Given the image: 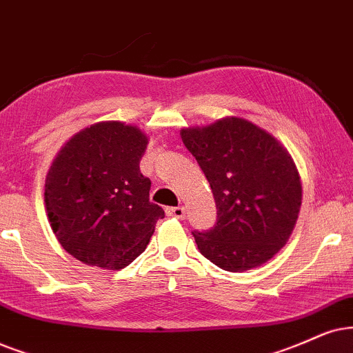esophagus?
<instances>
[{
    "mask_svg": "<svg viewBox=\"0 0 353 353\" xmlns=\"http://www.w3.org/2000/svg\"><path fill=\"white\" fill-rule=\"evenodd\" d=\"M166 212H168L169 216L177 218V220H184V216H185L184 207H172V208H168Z\"/></svg>",
    "mask_w": 353,
    "mask_h": 353,
    "instance_id": "1",
    "label": "esophagus"
}]
</instances>
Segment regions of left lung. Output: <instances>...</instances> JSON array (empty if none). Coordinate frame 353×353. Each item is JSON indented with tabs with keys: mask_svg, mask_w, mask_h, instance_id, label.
<instances>
[{
	"mask_svg": "<svg viewBox=\"0 0 353 353\" xmlns=\"http://www.w3.org/2000/svg\"><path fill=\"white\" fill-rule=\"evenodd\" d=\"M212 187L216 225L195 231L199 251L228 272L261 267L282 249L301 207V179L282 141L243 117L226 115L181 130Z\"/></svg>",
	"mask_w": 353,
	"mask_h": 353,
	"instance_id": "obj_1",
	"label": "left lung"
}]
</instances>
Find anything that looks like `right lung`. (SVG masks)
Wrapping results in <instances>:
<instances>
[{"label": "right lung", "instance_id": "right-lung-1", "mask_svg": "<svg viewBox=\"0 0 353 353\" xmlns=\"http://www.w3.org/2000/svg\"><path fill=\"white\" fill-rule=\"evenodd\" d=\"M148 140L137 125L104 120L74 133L48 168L43 202L50 228L61 248L86 265L127 267L164 218L140 172Z\"/></svg>", "mask_w": 353, "mask_h": 353}]
</instances>
